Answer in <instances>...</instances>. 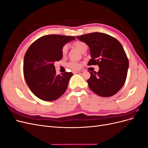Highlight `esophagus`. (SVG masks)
<instances>
[{"instance_id":"34e87169","label":"esophagus","mask_w":148,"mask_h":148,"mask_svg":"<svg viewBox=\"0 0 148 148\" xmlns=\"http://www.w3.org/2000/svg\"><path fill=\"white\" fill-rule=\"evenodd\" d=\"M79 72H80V71H79V70H73V73L74 74L78 73H79Z\"/></svg>"}]
</instances>
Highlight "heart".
Here are the masks:
<instances>
[{
  "mask_svg": "<svg viewBox=\"0 0 148 148\" xmlns=\"http://www.w3.org/2000/svg\"><path fill=\"white\" fill-rule=\"evenodd\" d=\"M75 46L79 51H82L84 47H87L86 44L81 41L76 42L75 43ZM68 50H69V46L67 45V44H65V45L63 46L62 49V54L63 55L66 54L67 52H68ZM68 66L73 70H78L80 69V67H81V64L77 62H70L68 64Z\"/></svg>",
  "mask_w": 148,
  "mask_h": 148,
  "instance_id": "1",
  "label": "heart"
}]
</instances>
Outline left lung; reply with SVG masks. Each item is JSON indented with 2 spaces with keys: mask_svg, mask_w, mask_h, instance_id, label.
Returning <instances> with one entry per match:
<instances>
[{
  "mask_svg": "<svg viewBox=\"0 0 148 148\" xmlns=\"http://www.w3.org/2000/svg\"><path fill=\"white\" fill-rule=\"evenodd\" d=\"M90 49L88 65H97L98 72L89 71L87 81L91 90L101 97H110L122 88L126 81L128 60L123 46L117 39L103 33H91L77 36Z\"/></svg>",
  "mask_w": 148,
  "mask_h": 148,
  "instance_id": "obj_1",
  "label": "left lung"
}]
</instances>
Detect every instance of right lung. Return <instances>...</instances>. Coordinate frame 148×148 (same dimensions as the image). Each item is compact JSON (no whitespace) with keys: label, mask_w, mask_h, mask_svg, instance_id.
I'll use <instances>...</instances> for the list:
<instances>
[{"label":"right lung","mask_w":148,"mask_h":148,"mask_svg":"<svg viewBox=\"0 0 148 148\" xmlns=\"http://www.w3.org/2000/svg\"><path fill=\"white\" fill-rule=\"evenodd\" d=\"M74 36L45 35L35 41L26 51L23 61V74L26 84L40 99L52 101L66 90L71 72L56 75L54 62L62 59V49Z\"/></svg>","instance_id":"add662e5"}]
</instances>
